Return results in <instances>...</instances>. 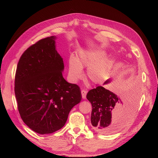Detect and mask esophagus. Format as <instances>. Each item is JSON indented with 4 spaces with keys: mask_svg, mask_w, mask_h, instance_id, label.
<instances>
[{
    "mask_svg": "<svg viewBox=\"0 0 158 158\" xmlns=\"http://www.w3.org/2000/svg\"><path fill=\"white\" fill-rule=\"evenodd\" d=\"M86 94H87V92H86L85 89H82L81 90V94H82V98H86Z\"/></svg>",
    "mask_w": 158,
    "mask_h": 158,
    "instance_id": "34e87169",
    "label": "esophagus"
}]
</instances>
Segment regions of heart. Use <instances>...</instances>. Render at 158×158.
Returning <instances> with one entry per match:
<instances>
[{
  "label": "heart",
  "mask_w": 158,
  "mask_h": 158,
  "mask_svg": "<svg viewBox=\"0 0 158 158\" xmlns=\"http://www.w3.org/2000/svg\"><path fill=\"white\" fill-rule=\"evenodd\" d=\"M104 52L100 51L86 50L81 51L76 58L73 56L69 60V79L72 82H76L83 76L82 69L87 67L86 75L94 83L101 82L109 69L110 61L104 57ZM101 59H100V58Z\"/></svg>",
  "instance_id": "b5f03b06"
}]
</instances>
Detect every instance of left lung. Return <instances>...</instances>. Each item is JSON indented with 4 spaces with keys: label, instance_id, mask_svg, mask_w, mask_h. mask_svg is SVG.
I'll return each mask as SVG.
<instances>
[{
    "label": "left lung",
    "instance_id": "8db88e82",
    "mask_svg": "<svg viewBox=\"0 0 158 158\" xmlns=\"http://www.w3.org/2000/svg\"><path fill=\"white\" fill-rule=\"evenodd\" d=\"M110 81L106 80L104 85ZM86 98L92 106V128L99 133L108 134L120 130L129 122L136 110L139 92L136 89L132 90L123 104L117 95L98 86L90 89Z\"/></svg>",
    "mask_w": 158,
    "mask_h": 158
}]
</instances>
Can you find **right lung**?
Segmentation results:
<instances>
[{
    "instance_id": "right-lung-1",
    "label": "right lung",
    "mask_w": 158,
    "mask_h": 158,
    "mask_svg": "<svg viewBox=\"0 0 158 158\" xmlns=\"http://www.w3.org/2000/svg\"><path fill=\"white\" fill-rule=\"evenodd\" d=\"M55 39L47 37L30 46L21 56L15 73V94L20 117L41 135L61 129L82 97L79 86L63 77V61L56 50Z\"/></svg>"
}]
</instances>
